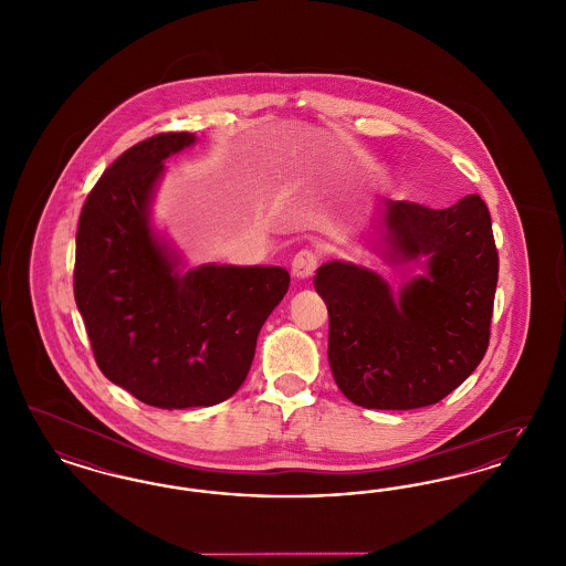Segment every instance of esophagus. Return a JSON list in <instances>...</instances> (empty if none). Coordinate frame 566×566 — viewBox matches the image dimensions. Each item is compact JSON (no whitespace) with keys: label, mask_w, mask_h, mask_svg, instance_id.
Listing matches in <instances>:
<instances>
[{"label":"esophagus","mask_w":566,"mask_h":566,"mask_svg":"<svg viewBox=\"0 0 566 566\" xmlns=\"http://www.w3.org/2000/svg\"><path fill=\"white\" fill-rule=\"evenodd\" d=\"M318 268V254L314 250H301L296 252L293 263H291V271L296 280H307L314 275V271Z\"/></svg>","instance_id":"34e87169"}]
</instances>
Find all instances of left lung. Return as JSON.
Segmentation results:
<instances>
[{
  "mask_svg": "<svg viewBox=\"0 0 566 566\" xmlns=\"http://www.w3.org/2000/svg\"><path fill=\"white\" fill-rule=\"evenodd\" d=\"M384 240L397 263L427 259L399 295L376 271L324 263L314 286L328 310V365L339 390L367 409L439 403L471 376L490 344L499 252L480 195L432 210L386 201Z\"/></svg>",
  "mask_w": 566,
  "mask_h": 566,
  "instance_id": "left-lung-1",
  "label": "left lung"
}]
</instances>
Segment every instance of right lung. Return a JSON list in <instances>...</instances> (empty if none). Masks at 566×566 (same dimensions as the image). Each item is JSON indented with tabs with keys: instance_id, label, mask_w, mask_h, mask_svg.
Wrapping results in <instances>:
<instances>
[{
	"instance_id": "1",
	"label": "right lung",
	"mask_w": 566,
	"mask_h": 566,
	"mask_svg": "<svg viewBox=\"0 0 566 566\" xmlns=\"http://www.w3.org/2000/svg\"><path fill=\"white\" fill-rule=\"evenodd\" d=\"M190 144L187 132L157 134L125 150L88 192L76 233L74 296L97 367L159 409L233 397L291 284L282 268L176 270L148 216L163 161Z\"/></svg>"
}]
</instances>
